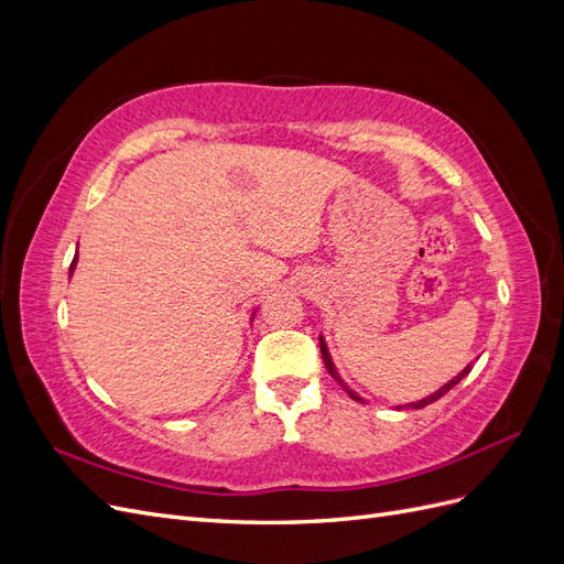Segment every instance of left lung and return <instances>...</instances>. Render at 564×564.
I'll list each match as a JSON object with an SVG mask.
<instances>
[{"mask_svg":"<svg viewBox=\"0 0 564 564\" xmlns=\"http://www.w3.org/2000/svg\"><path fill=\"white\" fill-rule=\"evenodd\" d=\"M319 350H322V360H324V367H327L329 369V373H332V377L336 379V383H340V388H344L346 392H348V395L355 400V402H365L360 395H357V392L352 390V388H348V383L344 381V379H340V373H338V369H336V365H334V360H332V355H329V348H327V344H324V336L319 334ZM470 365L464 369V371H460V373H456V377L452 379V381H447L445 386H442V388H437L435 392H433V395H425L423 400H416V402H409V404H400L398 409H406V406H412V409H423V406H429V404H433V402H437L442 395H447V392L458 383V381H464L466 377H468V373H470Z\"/></svg>","mask_w":564,"mask_h":564,"instance_id":"left-lung-1","label":"left lung"}]
</instances>
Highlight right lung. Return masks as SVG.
<instances>
[{
    "label": "right lung",
    "instance_id": "obj_1",
    "mask_svg": "<svg viewBox=\"0 0 564 564\" xmlns=\"http://www.w3.org/2000/svg\"><path fill=\"white\" fill-rule=\"evenodd\" d=\"M75 265H77V253H75V259H73V265H70V278H73V272H75ZM253 315H256V311H253ZM253 315H251V319H253Z\"/></svg>",
    "mask_w": 564,
    "mask_h": 564
}]
</instances>
